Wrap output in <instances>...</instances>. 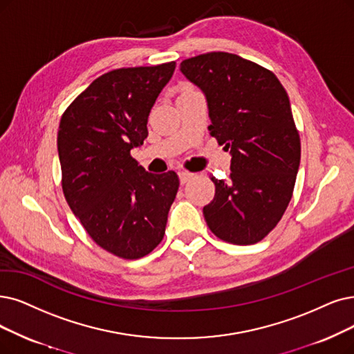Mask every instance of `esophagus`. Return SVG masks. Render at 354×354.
<instances>
[{"label": "esophagus", "instance_id": "esophagus-1", "mask_svg": "<svg viewBox=\"0 0 354 354\" xmlns=\"http://www.w3.org/2000/svg\"><path fill=\"white\" fill-rule=\"evenodd\" d=\"M193 176H194L193 173H189V171H186V169H181V171H178V177H180L181 185H185V183H187Z\"/></svg>", "mask_w": 354, "mask_h": 354}]
</instances>
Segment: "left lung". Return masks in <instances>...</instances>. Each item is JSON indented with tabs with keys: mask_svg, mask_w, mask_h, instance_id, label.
I'll return each instance as SVG.
<instances>
[{
	"mask_svg": "<svg viewBox=\"0 0 354 354\" xmlns=\"http://www.w3.org/2000/svg\"><path fill=\"white\" fill-rule=\"evenodd\" d=\"M180 69L205 93L209 133L232 155L230 180L210 177L206 223L222 241L256 244L283 216L301 162L288 93L272 71L228 52L193 56Z\"/></svg>",
	"mask_w": 354,
	"mask_h": 354,
	"instance_id": "8db88e82",
	"label": "left lung"
}]
</instances>
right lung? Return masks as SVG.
Wrapping results in <instances>:
<instances>
[{
    "label": "right lung",
    "mask_w": 354,
    "mask_h": 354,
    "mask_svg": "<svg viewBox=\"0 0 354 354\" xmlns=\"http://www.w3.org/2000/svg\"><path fill=\"white\" fill-rule=\"evenodd\" d=\"M176 62L119 68L95 78L64 111L58 153L65 199L93 241L136 260L164 238L180 186L174 171H145L131 149L148 136L149 111Z\"/></svg>",
    "instance_id": "right-lung-1"
}]
</instances>
